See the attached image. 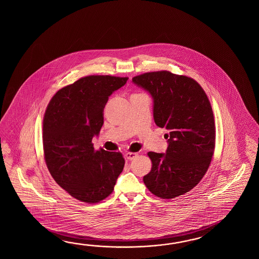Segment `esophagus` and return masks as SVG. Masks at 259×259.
Here are the masks:
<instances>
[{
	"instance_id": "obj_1",
	"label": "esophagus",
	"mask_w": 259,
	"mask_h": 259,
	"mask_svg": "<svg viewBox=\"0 0 259 259\" xmlns=\"http://www.w3.org/2000/svg\"><path fill=\"white\" fill-rule=\"evenodd\" d=\"M138 155V153H133V152H127L126 154H125V156H126V158L128 160L134 159L136 156Z\"/></svg>"
}]
</instances>
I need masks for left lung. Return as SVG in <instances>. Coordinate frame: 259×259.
Masks as SVG:
<instances>
[{"label":"left lung","mask_w":259,"mask_h":259,"mask_svg":"<svg viewBox=\"0 0 259 259\" xmlns=\"http://www.w3.org/2000/svg\"><path fill=\"white\" fill-rule=\"evenodd\" d=\"M132 81L151 94L154 122L167 131L165 154L149 152L152 169L143 182L155 196L175 198L195 187L209 167L215 141L209 100L193 78L165 70Z\"/></svg>","instance_id":"obj_1"}]
</instances>
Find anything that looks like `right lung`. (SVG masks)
<instances>
[{"instance_id": "add662e5", "label": "right lung", "mask_w": 259, "mask_h": 259, "mask_svg": "<svg viewBox=\"0 0 259 259\" xmlns=\"http://www.w3.org/2000/svg\"><path fill=\"white\" fill-rule=\"evenodd\" d=\"M128 77L88 76L59 90L44 117V158L56 183L72 197L95 204L109 196L123 170L121 153L94 150L111 94Z\"/></svg>"}]
</instances>
